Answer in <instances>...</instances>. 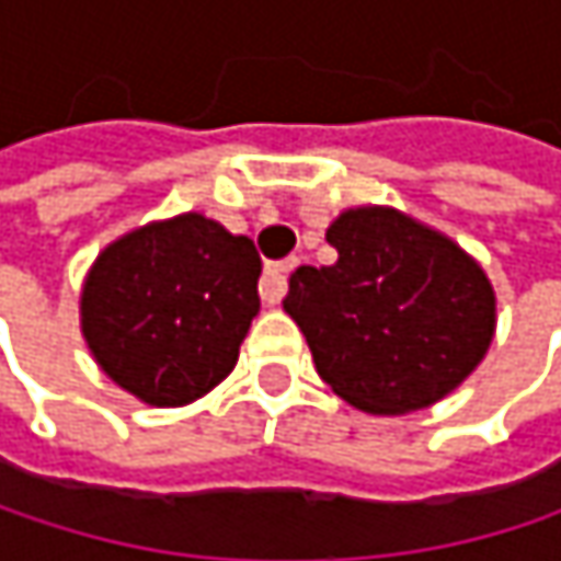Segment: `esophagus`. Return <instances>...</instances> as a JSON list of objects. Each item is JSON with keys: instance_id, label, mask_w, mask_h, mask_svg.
<instances>
[{"instance_id": "34e87169", "label": "esophagus", "mask_w": 561, "mask_h": 561, "mask_svg": "<svg viewBox=\"0 0 561 561\" xmlns=\"http://www.w3.org/2000/svg\"><path fill=\"white\" fill-rule=\"evenodd\" d=\"M295 266H298V260H295V256L266 266V273H263V285H260V295H263V301H266V305H279L282 298H285L288 276L295 273Z\"/></svg>"}]
</instances>
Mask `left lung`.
<instances>
[{
	"mask_svg": "<svg viewBox=\"0 0 561 561\" xmlns=\"http://www.w3.org/2000/svg\"><path fill=\"white\" fill-rule=\"evenodd\" d=\"M334 266H301L282 308L318 377L370 415H405L458 390L497 331L488 273L451 237L380 204L328 227Z\"/></svg>",
	"mask_w": 561,
	"mask_h": 561,
	"instance_id": "left-lung-1",
	"label": "left lung"
}]
</instances>
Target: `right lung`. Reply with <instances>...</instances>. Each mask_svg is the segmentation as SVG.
Masks as SVG:
<instances>
[{"label":"right lung","instance_id":"add662e5","mask_svg":"<svg viewBox=\"0 0 561 561\" xmlns=\"http://www.w3.org/2000/svg\"><path fill=\"white\" fill-rule=\"evenodd\" d=\"M250 237L187 210L116 237L80 288L96 367L146 405L174 409L230 377L260 311Z\"/></svg>","mask_w":561,"mask_h":561}]
</instances>
